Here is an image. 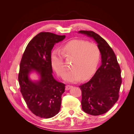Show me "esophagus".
<instances>
[{
  "label": "esophagus",
  "instance_id": "esophagus-1",
  "mask_svg": "<svg viewBox=\"0 0 134 134\" xmlns=\"http://www.w3.org/2000/svg\"><path fill=\"white\" fill-rule=\"evenodd\" d=\"M72 87H72V86H69V85H68V86H66L65 89H66V91H68V90H69L70 89L72 88Z\"/></svg>",
  "mask_w": 134,
  "mask_h": 134
}]
</instances>
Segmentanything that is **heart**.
<instances>
[{
    "mask_svg": "<svg viewBox=\"0 0 134 134\" xmlns=\"http://www.w3.org/2000/svg\"><path fill=\"white\" fill-rule=\"evenodd\" d=\"M61 51L64 58L72 59L71 70L64 76V80L67 82H76L82 78L86 80L95 72L100 56V50L96 44L82 40H74L63 45ZM62 54L54 50L51 55V64L56 73L63 77L66 69Z\"/></svg>",
    "mask_w": 134,
    "mask_h": 134,
    "instance_id": "b5f03b06",
    "label": "heart"
}]
</instances>
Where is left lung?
I'll return each instance as SVG.
<instances>
[{"label": "left lung", "instance_id": "obj_1", "mask_svg": "<svg viewBox=\"0 0 134 134\" xmlns=\"http://www.w3.org/2000/svg\"><path fill=\"white\" fill-rule=\"evenodd\" d=\"M78 32L94 39L100 50V66L89 82L79 87L83 110L89 115H100L108 111L119 99L122 83L121 69L115 52L102 37L93 31Z\"/></svg>", "mask_w": 134, "mask_h": 134}]
</instances>
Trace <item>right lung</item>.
Instances as JSON below:
<instances>
[{"label":"right lung","instance_id":"1","mask_svg":"<svg viewBox=\"0 0 134 134\" xmlns=\"http://www.w3.org/2000/svg\"><path fill=\"white\" fill-rule=\"evenodd\" d=\"M65 38L50 32H41L28 43L20 63L18 81L21 92L30 110L41 118L49 119L59 113L65 85L52 75L51 53L54 44ZM40 76L33 81L29 74Z\"/></svg>","mask_w":134,"mask_h":134}]
</instances>
